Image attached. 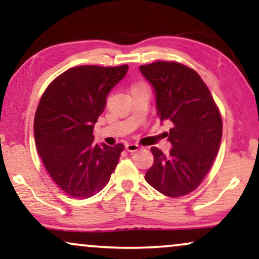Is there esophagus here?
Segmentation results:
<instances>
[{
	"mask_svg": "<svg viewBox=\"0 0 259 259\" xmlns=\"http://www.w3.org/2000/svg\"><path fill=\"white\" fill-rule=\"evenodd\" d=\"M125 150L127 151V152H136V151L140 150V146L136 144H126Z\"/></svg>",
	"mask_w": 259,
	"mask_h": 259,
	"instance_id": "obj_1",
	"label": "esophagus"
}]
</instances>
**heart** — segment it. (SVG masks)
Masks as SVG:
<instances>
[{
  "label": "heart",
  "mask_w": 259,
  "mask_h": 259,
  "mask_svg": "<svg viewBox=\"0 0 259 259\" xmlns=\"http://www.w3.org/2000/svg\"><path fill=\"white\" fill-rule=\"evenodd\" d=\"M136 86H142V84H138V85H135V86H133V88H136Z\"/></svg>",
  "instance_id": "obj_1"
}]
</instances>
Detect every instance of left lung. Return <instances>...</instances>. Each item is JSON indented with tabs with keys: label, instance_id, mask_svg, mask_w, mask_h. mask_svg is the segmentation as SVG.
<instances>
[{
	"label": "left lung",
	"instance_id": "obj_1",
	"mask_svg": "<svg viewBox=\"0 0 259 259\" xmlns=\"http://www.w3.org/2000/svg\"><path fill=\"white\" fill-rule=\"evenodd\" d=\"M153 86L157 115L169 121L171 150L165 156L152 147L153 165L145 179L169 197L185 196L197 189L210 170L222 141L221 113L201 76L178 62L158 61L140 65Z\"/></svg>",
	"mask_w": 259,
	"mask_h": 259
}]
</instances>
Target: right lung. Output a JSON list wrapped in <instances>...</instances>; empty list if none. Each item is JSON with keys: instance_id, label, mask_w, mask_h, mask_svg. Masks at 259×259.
Returning <instances> with one entry per match:
<instances>
[{"instance_id": "obj_1", "label": "right lung", "mask_w": 259, "mask_h": 259, "mask_svg": "<svg viewBox=\"0 0 259 259\" xmlns=\"http://www.w3.org/2000/svg\"><path fill=\"white\" fill-rule=\"evenodd\" d=\"M129 69L79 65L47 86L34 119L37 152L50 177L67 195L88 198L108 184L123 144L94 145V125L107 96Z\"/></svg>"}]
</instances>
